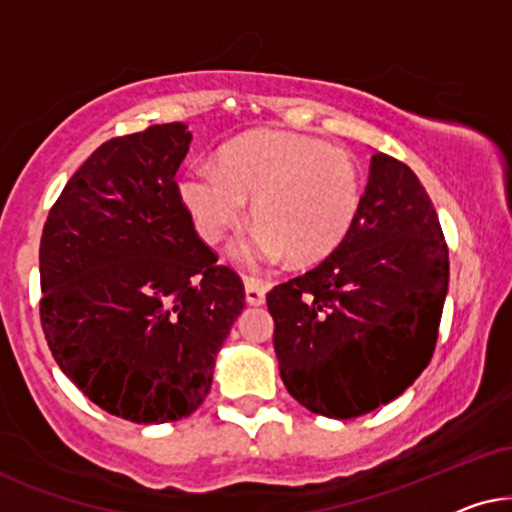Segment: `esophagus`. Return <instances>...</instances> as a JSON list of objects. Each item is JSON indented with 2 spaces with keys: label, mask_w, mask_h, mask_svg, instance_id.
Listing matches in <instances>:
<instances>
[{
  "label": "esophagus",
  "mask_w": 512,
  "mask_h": 512,
  "mask_svg": "<svg viewBox=\"0 0 512 512\" xmlns=\"http://www.w3.org/2000/svg\"><path fill=\"white\" fill-rule=\"evenodd\" d=\"M267 299V285L260 281H252V278H245V302L250 306H260Z\"/></svg>",
  "instance_id": "34e87169"
}]
</instances>
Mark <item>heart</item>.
Returning a JSON list of instances; mask_svg holds the SVG:
<instances>
[{
  "label": "heart",
  "instance_id": "1",
  "mask_svg": "<svg viewBox=\"0 0 512 512\" xmlns=\"http://www.w3.org/2000/svg\"><path fill=\"white\" fill-rule=\"evenodd\" d=\"M180 199L199 236L222 243L245 217V201L260 224L236 248L245 267L292 257L325 260L351 234L363 203V177L346 149L309 135L262 131L220 152V163H196L180 182Z\"/></svg>",
  "mask_w": 512,
  "mask_h": 512
}]
</instances>
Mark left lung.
I'll return each mask as SVG.
<instances>
[{"label": "left lung", "instance_id": "8db88e82", "mask_svg": "<svg viewBox=\"0 0 512 512\" xmlns=\"http://www.w3.org/2000/svg\"><path fill=\"white\" fill-rule=\"evenodd\" d=\"M447 285V243L426 189L377 152L346 241L267 295L288 393L330 419L391 403L431 363Z\"/></svg>", "mask_w": 512, "mask_h": 512}]
</instances>
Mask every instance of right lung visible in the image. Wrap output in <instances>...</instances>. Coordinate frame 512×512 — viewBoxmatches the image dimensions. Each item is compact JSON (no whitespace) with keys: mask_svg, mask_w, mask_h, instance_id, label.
<instances>
[{"mask_svg":"<svg viewBox=\"0 0 512 512\" xmlns=\"http://www.w3.org/2000/svg\"><path fill=\"white\" fill-rule=\"evenodd\" d=\"M185 124L107 140L70 177L39 245L42 327L91 403L135 424L189 417L243 311V283L196 234L175 173Z\"/></svg>","mask_w":512,"mask_h":512,"instance_id":"add662e5","label":"right lung"}]
</instances>
